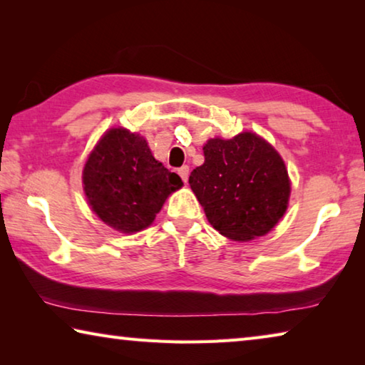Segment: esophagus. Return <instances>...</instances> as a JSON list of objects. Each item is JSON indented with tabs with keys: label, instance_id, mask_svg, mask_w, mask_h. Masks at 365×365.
<instances>
[{
	"label": "esophagus",
	"instance_id": "obj_1",
	"mask_svg": "<svg viewBox=\"0 0 365 365\" xmlns=\"http://www.w3.org/2000/svg\"><path fill=\"white\" fill-rule=\"evenodd\" d=\"M178 175H180L182 180L187 183L188 182V175H190V168H188V165H183V168L178 169Z\"/></svg>",
	"mask_w": 365,
	"mask_h": 365
}]
</instances>
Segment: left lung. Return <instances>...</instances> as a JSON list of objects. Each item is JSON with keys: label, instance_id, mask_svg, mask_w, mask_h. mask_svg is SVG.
Masks as SVG:
<instances>
[{"label": "left lung", "instance_id": "1", "mask_svg": "<svg viewBox=\"0 0 365 365\" xmlns=\"http://www.w3.org/2000/svg\"><path fill=\"white\" fill-rule=\"evenodd\" d=\"M205 164L193 169L190 187L219 233L237 242L262 237L287 211L285 163L267 141L245 132L205 145Z\"/></svg>", "mask_w": 365, "mask_h": 365}]
</instances>
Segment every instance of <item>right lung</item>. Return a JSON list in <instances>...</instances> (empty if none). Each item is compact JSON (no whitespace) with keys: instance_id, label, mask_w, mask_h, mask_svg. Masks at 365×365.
<instances>
[{"instance_id":"add662e5","label":"right lung","mask_w":365,"mask_h":365,"mask_svg":"<svg viewBox=\"0 0 365 365\" xmlns=\"http://www.w3.org/2000/svg\"><path fill=\"white\" fill-rule=\"evenodd\" d=\"M182 185L175 172L154 159L146 140L125 128L104 133L83 169L91 209L122 233L151 225L168 196Z\"/></svg>"}]
</instances>
